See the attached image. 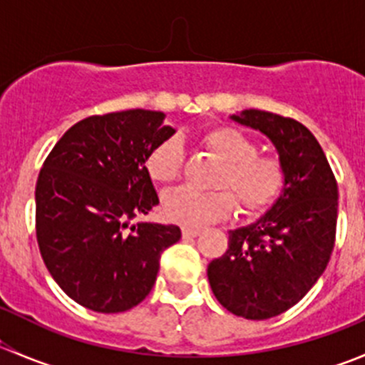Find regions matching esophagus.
<instances>
[{
  "label": "esophagus",
  "instance_id": "esophagus-1",
  "mask_svg": "<svg viewBox=\"0 0 365 365\" xmlns=\"http://www.w3.org/2000/svg\"><path fill=\"white\" fill-rule=\"evenodd\" d=\"M183 238H196L201 235V230H192V227H183L182 230Z\"/></svg>",
  "mask_w": 365,
  "mask_h": 365
}]
</instances>
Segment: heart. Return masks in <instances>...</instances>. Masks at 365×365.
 <instances>
[{
  "label": "heart",
  "instance_id": "b5f03b06",
  "mask_svg": "<svg viewBox=\"0 0 365 365\" xmlns=\"http://www.w3.org/2000/svg\"><path fill=\"white\" fill-rule=\"evenodd\" d=\"M219 160L224 162L215 192H200L180 187L164 196V215L185 227H205L227 219L237 208V199L245 213H259L277 200L284 183L281 160L256 153V143L235 127H215L201 138ZM183 146L171 138L159 143L146 157L150 178L160 183L175 182L183 169Z\"/></svg>",
  "mask_w": 365,
  "mask_h": 365
}]
</instances>
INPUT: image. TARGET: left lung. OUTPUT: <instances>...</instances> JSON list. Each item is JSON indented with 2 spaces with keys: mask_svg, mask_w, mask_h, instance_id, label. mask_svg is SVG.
Listing matches in <instances>:
<instances>
[{
  "mask_svg": "<svg viewBox=\"0 0 365 365\" xmlns=\"http://www.w3.org/2000/svg\"><path fill=\"white\" fill-rule=\"evenodd\" d=\"M231 120L274 143L284 183L263 217L230 231L208 281L230 312L268 319L298 304L325 272L336 242L337 182L319 143L293 118L245 109Z\"/></svg>",
  "mask_w": 365,
  "mask_h": 365,
  "instance_id": "8db88e82",
  "label": "left lung"
}]
</instances>
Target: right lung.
Listing matches in <instances>:
<instances>
[{"label": "right lung", "instance_id": "1", "mask_svg": "<svg viewBox=\"0 0 365 365\" xmlns=\"http://www.w3.org/2000/svg\"><path fill=\"white\" fill-rule=\"evenodd\" d=\"M146 109L90 116L54 145L35 189L36 242L61 289L95 312H123L152 292L178 226L138 222L159 196L146 157L175 134Z\"/></svg>", "mask_w": 365, "mask_h": 365}]
</instances>
